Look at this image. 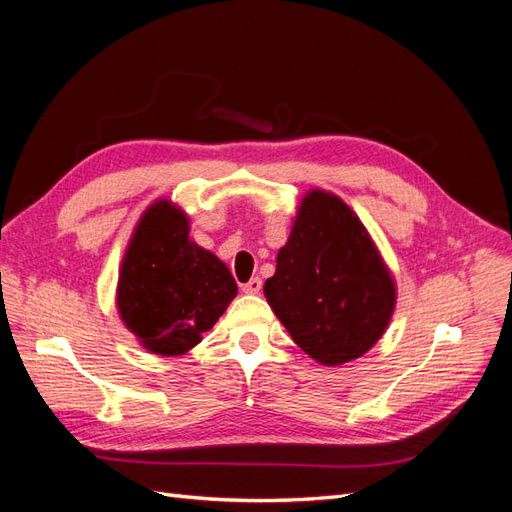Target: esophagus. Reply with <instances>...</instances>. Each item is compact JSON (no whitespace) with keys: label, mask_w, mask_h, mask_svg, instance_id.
<instances>
[{"label":"esophagus","mask_w":512,"mask_h":512,"mask_svg":"<svg viewBox=\"0 0 512 512\" xmlns=\"http://www.w3.org/2000/svg\"><path fill=\"white\" fill-rule=\"evenodd\" d=\"M241 290H243L245 294H258V292L262 290V280H260V277H252L250 282L241 286Z\"/></svg>","instance_id":"esophagus-1"}]
</instances>
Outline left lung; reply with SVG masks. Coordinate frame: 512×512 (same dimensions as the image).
Returning <instances> with one entry per match:
<instances>
[{"instance_id":"obj_1","label":"left lung","mask_w":512,"mask_h":512,"mask_svg":"<svg viewBox=\"0 0 512 512\" xmlns=\"http://www.w3.org/2000/svg\"><path fill=\"white\" fill-rule=\"evenodd\" d=\"M265 297L305 354L337 367L376 346L393 318L395 277L342 198L307 190Z\"/></svg>"}]
</instances>
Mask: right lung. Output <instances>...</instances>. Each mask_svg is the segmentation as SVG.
Segmentation results:
<instances>
[{
    "label": "right lung",
    "instance_id": "1",
    "mask_svg": "<svg viewBox=\"0 0 512 512\" xmlns=\"http://www.w3.org/2000/svg\"><path fill=\"white\" fill-rule=\"evenodd\" d=\"M237 297L235 277L190 237V218L158 198L136 222L119 267V318L147 352L179 356L200 344Z\"/></svg>",
    "mask_w": 512,
    "mask_h": 512
}]
</instances>
